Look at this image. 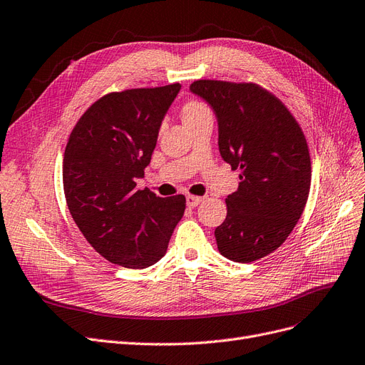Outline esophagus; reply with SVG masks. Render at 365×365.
I'll list each match as a JSON object with an SVG mask.
<instances>
[{"label":"esophagus","mask_w":365,"mask_h":365,"mask_svg":"<svg viewBox=\"0 0 365 365\" xmlns=\"http://www.w3.org/2000/svg\"><path fill=\"white\" fill-rule=\"evenodd\" d=\"M201 201H203V197H198V195H186V206L187 207H195L198 206Z\"/></svg>","instance_id":"obj_1"}]
</instances>
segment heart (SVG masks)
Here are the masks:
<instances>
[{
  "label": "heart",
  "instance_id": "1",
  "mask_svg": "<svg viewBox=\"0 0 365 365\" xmlns=\"http://www.w3.org/2000/svg\"><path fill=\"white\" fill-rule=\"evenodd\" d=\"M206 115H212L210 108L198 99H190L182 105V118L186 126L195 123V121Z\"/></svg>",
  "mask_w": 365,
  "mask_h": 365
}]
</instances>
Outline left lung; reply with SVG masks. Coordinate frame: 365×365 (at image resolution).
Instances as JSON below:
<instances>
[{
  "label": "left lung",
  "mask_w": 365,
  "mask_h": 365,
  "mask_svg": "<svg viewBox=\"0 0 365 365\" xmlns=\"http://www.w3.org/2000/svg\"><path fill=\"white\" fill-rule=\"evenodd\" d=\"M191 91L213 108L221 156L240 171L237 191L225 198L227 218L215 230L218 250L237 263L259 260L284 244L307 205L305 135L287 106L259 84L198 79Z\"/></svg>",
  "instance_id": "obj_1"
}]
</instances>
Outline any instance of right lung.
<instances>
[{"label": "right lung", "mask_w": 365, "mask_h": 365, "mask_svg": "<svg viewBox=\"0 0 365 365\" xmlns=\"http://www.w3.org/2000/svg\"><path fill=\"white\" fill-rule=\"evenodd\" d=\"M179 90L174 83L108 93L88 106L67 140V207L94 251L114 264L143 269L156 263L183 217L185 195L162 198L147 187L137 190Z\"/></svg>", "instance_id": "add662e5"}]
</instances>
